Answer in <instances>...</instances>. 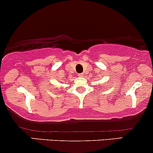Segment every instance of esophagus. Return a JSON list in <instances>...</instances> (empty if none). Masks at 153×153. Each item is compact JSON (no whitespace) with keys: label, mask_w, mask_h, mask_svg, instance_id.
Segmentation results:
<instances>
[{"label":"esophagus","mask_w":153,"mask_h":153,"mask_svg":"<svg viewBox=\"0 0 153 153\" xmlns=\"http://www.w3.org/2000/svg\"><path fill=\"white\" fill-rule=\"evenodd\" d=\"M83 74H79V77H83Z\"/></svg>","instance_id":"obj_1"}]
</instances>
